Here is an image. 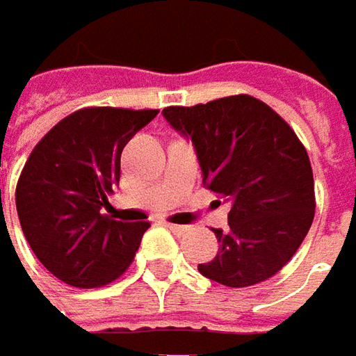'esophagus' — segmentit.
Wrapping results in <instances>:
<instances>
[{
    "mask_svg": "<svg viewBox=\"0 0 356 356\" xmlns=\"http://www.w3.org/2000/svg\"><path fill=\"white\" fill-rule=\"evenodd\" d=\"M165 224V228H169L171 232H175V234H183L185 229H187V226H179V224H171V222H163Z\"/></svg>",
    "mask_w": 356,
    "mask_h": 356,
    "instance_id": "1",
    "label": "esophagus"
}]
</instances>
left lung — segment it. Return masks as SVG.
Listing matches in <instances>:
<instances>
[{"mask_svg":"<svg viewBox=\"0 0 356 356\" xmlns=\"http://www.w3.org/2000/svg\"><path fill=\"white\" fill-rule=\"evenodd\" d=\"M163 117L191 138L202 183L232 202L229 229L212 228L220 249L198 265L200 275L232 289L277 275L298 251L316 210L310 158L294 130L251 95L168 107Z\"/></svg>","mask_w":356,"mask_h":356,"instance_id":"left-lung-1","label":"left lung"}]
</instances>
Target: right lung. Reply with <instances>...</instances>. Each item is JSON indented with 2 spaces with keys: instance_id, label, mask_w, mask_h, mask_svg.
Listing matches in <instances>:
<instances>
[{
  "instance_id": "right-lung-1",
  "label": "right lung",
  "mask_w": 356,
  "mask_h": 356,
  "mask_svg": "<svg viewBox=\"0 0 356 356\" xmlns=\"http://www.w3.org/2000/svg\"><path fill=\"white\" fill-rule=\"evenodd\" d=\"M159 111L87 107L62 118L35 146L17 183L19 222L56 279L97 289L118 279L149 222H120L103 209L120 181V154Z\"/></svg>"
}]
</instances>
